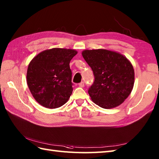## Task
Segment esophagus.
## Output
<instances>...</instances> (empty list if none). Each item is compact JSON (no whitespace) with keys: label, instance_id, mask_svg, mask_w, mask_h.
I'll list each match as a JSON object with an SVG mask.
<instances>
[{"label":"esophagus","instance_id":"34e87169","mask_svg":"<svg viewBox=\"0 0 159 159\" xmlns=\"http://www.w3.org/2000/svg\"><path fill=\"white\" fill-rule=\"evenodd\" d=\"M79 86L80 87H83L84 86H85V84H84V82L80 83L79 84Z\"/></svg>","mask_w":159,"mask_h":159}]
</instances>
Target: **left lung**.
<instances>
[{
	"mask_svg": "<svg viewBox=\"0 0 159 159\" xmlns=\"http://www.w3.org/2000/svg\"><path fill=\"white\" fill-rule=\"evenodd\" d=\"M82 55L95 78L88 90L93 102L107 109L123 103L134 83V72L130 61L119 52L106 49L85 50Z\"/></svg>",
	"mask_w": 159,
	"mask_h": 159,
	"instance_id": "8db88e82",
	"label": "left lung"
}]
</instances>
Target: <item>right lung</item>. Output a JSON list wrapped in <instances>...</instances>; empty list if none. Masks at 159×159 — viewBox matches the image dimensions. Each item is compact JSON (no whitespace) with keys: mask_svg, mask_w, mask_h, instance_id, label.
Wrapping results in <instances>:
<instances>
[{"mask_svg":"<svg viewBox=\"0 0 159 159\" xmlns=\"http://www.w3.org/2000/svg\"><path fill=\"white\" fill-rule=\"evenodd\" d=\"M76 54L73 49L54 48L39 52L29 63L26 82L42 106L56 109L68 101L73 91L70 62Z\"/></svg>","mask_w":159,"mask_h":159,"instance_id":"1","label":"right lung"}]
</instances>
